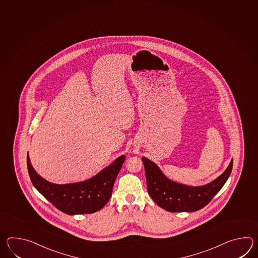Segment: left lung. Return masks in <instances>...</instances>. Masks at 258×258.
<instances>
[{
    "mask_svg": "<svg viewBox=\"0 0 258 258\" xmlns=\"http://www.w3.org/2000/svg\"><path fill=\"white\" fill-rule=\"evenodd\" d=\"M148 194L158 206L168 212H195L212 200L226 183L231 173L233 159L228 168L212 182L189 187L166 178L154 162L143 157Z\"/></svg>",
    "mask_w": 258,
    "mask_h": 258,
    "instance_id": "8db88e82",
    "label": "left lung"
}]
</instances>
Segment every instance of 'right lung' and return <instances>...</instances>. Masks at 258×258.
<instances>
[{"mask_svg": "<svg viewBox=\"0 0 258 258\" xmlns=\"http://www.w3.org/2000/svg\"><path fill=\"white\" fill-rule=\"evenodd\" d=\"M125 159V155H121L93 178L63 185L51 183L38 175L30 164L29 155L27 165L31 182L52 206L68 215H81L97 212L107 204Z\"/></svg>", "mask_w": 258, "mask_h": 258, "instance_id": "1", "label": "right lung"}]
</instances>
